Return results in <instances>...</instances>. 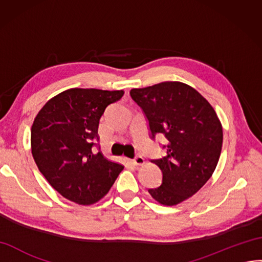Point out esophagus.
<instances>
[{"label":"esophagus","mask_w":262,"mask_h":262,"mask_svg":"<svg viewBox=\"0 0 262 262\" xmlns=\"http://www.w3.org/2000/svg\"><path fill=\"white\" fill-rule=\"evenodd\" d=\"M131 163L133 165H136V166H140V165H143L145 163V161H144V159L142 157H137V158H134L131 161Z\"/></svg>","instance_id":"1"}]
</instances>
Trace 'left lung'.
<instances>
[{
	"instance_id": "obj_1",
	"label": "left lung",
	"mask_w": 262,
	"mask_h": 262,
	"mask_svg": "<svg viewBox=\"0 0 262 262\" xmlns=\"http://www.w3.org/2000/svg\"><path fill=\"white\" fill-rule=\"evenodd\" d=\"M130 96L148 121L151 136L167 139L166 155L151 162L163 174L153 199L174 206L189 199L213 175L221 157L223 126L214 108L199 91L180 81L131 89Z\"/></svg>"
}]
</instances>
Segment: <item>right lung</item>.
Masks as SVG:
<instances>
[{
  "mask_svg": "<svg viewBox=\"0 0 262 262\" xmlns=\"http://www.w3.org/2000/svg\"><path fill=\"white\" fill-rule=\"evenodd\" d=\"M123 90L72 88L48 100L31 130L35 163L54 189L79 205L107 195L123 165L93 150L105 108Z\"/></svg>",
  "mask_w": 262,
  "mask_h": 262,
  "instance_id": "right-lung-1",
  "label": "right lung"
}]
</instances>
